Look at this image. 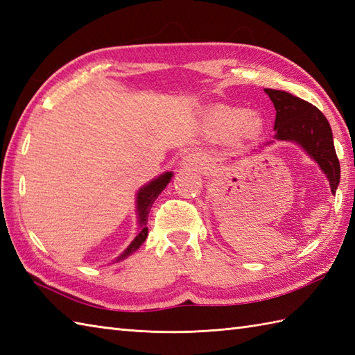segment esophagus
Masks as SVG:
<instances>
[{"mask_svg": "<svg viewBox=\"0 0 355 355\" xmlns=\"http://www.w3.org/2000/svg\"><path fill=\"white\" fill-rule=\"evenodd\" d=\"M183 164L186 168H195V169H202V166H206V158L201 154H189L184 157Z\"/></svg>", "mask_w": 355, "mask_h": 355, "instance_id": "34e87169", "label": "esophagus"}]
</instances>
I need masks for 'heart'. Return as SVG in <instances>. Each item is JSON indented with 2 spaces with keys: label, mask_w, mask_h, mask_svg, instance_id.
<instances>
[{
  "label": "heart",
  "mask_w": 355,
  "mask_h": 355,
  "mask_svg": "<svg viewBox=\"0 0 355 355\" xmlns=\"http://www.w3.org/2000/svg\"><path fill=\"white\" fill-rule=\"evenodd\" d=\"M210 130L218 137H232V135H252L259 132L262 120L254 112L243 110H218L209 122Z\"/></svg>",
  "instance_id": "b5f03b06"
}]
</instances>
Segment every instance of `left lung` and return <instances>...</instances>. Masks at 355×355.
<instances>
[{"label":"left lung","instance_id":"left-lung-1","mask_svg":"<svg viewBox=\"0 0 355 355\" xmlns=\"http://www.w3.org/2000/svg\"><path fill=\"white\" fill-rule=\"evenodd\" d=\"M266 93L276 110L275 139L297 143L325 172L331 192L336 193L340 182V163L327 117L310 102L286 92L266 88Z\"/></svg>","mask_w":355,"mask_h":355}]
</instances>
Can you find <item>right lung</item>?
Instances as JSON below:
<instances>
[{"label": "right lung", "instance_id": "obj_1", "mask_svg": "<svg viewBox=\"0 0 355 355\" xmlns=\"http://www.w3.org/2000/svg\"><path fill=\"white\" fill-rule=\"evenodd\" d=\"M172 178V172H164L162 173L160 177H157L153 182L148 183L146 186H143L141 189L137 193V214H139V224H140V230L137 233V236L134 238L132 243L128 245L126 250L119 256L117 261H122L128 256L132 254L137 248L145 243V239L148 236V227H146V223H148V215H149V210L153 207L154 201L157 200L158 195L162 193V191L171 182Z\"/></svg>", "mask_w": 355, "mask_h": 355}]
</instances>
